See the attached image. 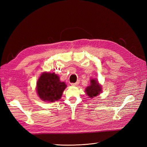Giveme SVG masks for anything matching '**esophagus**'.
<instances>
[{
  "instance_id": "obj_1",
  "label": "esophagus",
  "mask_w": 147,
  "mask_h": 147,
  "mask_svg": "<svg viewBox=\"0 0 147 147\" xmlns=\"http://www.w3.org/2000/svg\"><path fill=\"white\" fill-rule=\"evenodd\" d=\"M79 84V82H76V83H71V85H72V86H78V85Z\"/></svg>"
}]
</instances>
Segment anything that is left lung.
Wrapping results in <instances>:
<instances>
[{
  "mask_svg": "<svg viewBox=\"0 0 147 147\" xmlns=\"http://www.w3.org/2000/svg\"><path fill=\"white\" fill-rule=\"evenodd\" d=\"M90 83L91 85L87 87L85 92L90 98H93L100 93L102 88L96 80H92Z\"/></svg>",
  "mask_w": 147,
  "mask_h": 147,
  "instance_id": "obj_1",
  "label": "left lung"
}]
</instances>
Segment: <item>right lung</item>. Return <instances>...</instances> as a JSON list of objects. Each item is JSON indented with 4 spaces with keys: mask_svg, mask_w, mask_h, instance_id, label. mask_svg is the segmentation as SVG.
I'll return each mask as SVG.
<instances>
[{
    "mask_svg": "<svg viewBox=\"0 0 147 147\" xmlns=\"http://www.w3.org/2000/svg\"><path fill=\"white\" fill-rule=\"evenodd\" d=\"M36 90L39 97L43 101L53 102L61 98L66 88L65 83L61 82L55 73H43L37 82Z\"/></svg>",
    "mask_w": 147,
    "mask_h": 147,
    "instance_id": "1",
    "label": "right lung"
}]
</instances>
